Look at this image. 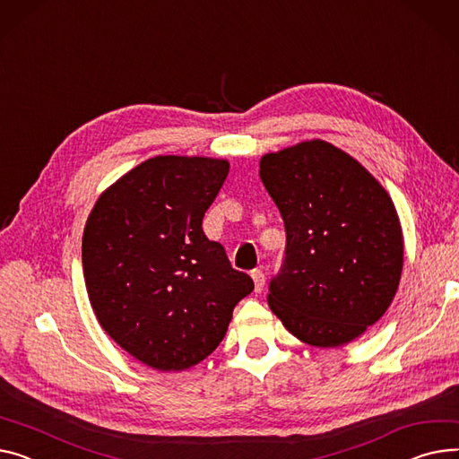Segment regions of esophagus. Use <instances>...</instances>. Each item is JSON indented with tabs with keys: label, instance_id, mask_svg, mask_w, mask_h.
I'll list each match as a JSON object with an SVG mask.
<instances>
[{
	"label": "esophagus",
	"instance_id": "34e87169",
	"mask_svg": "<svg viewBox=\"0 0 459 459\" xmlns=\"http://www.w3.org/2000/svg\"><path fill=\"white\" fill-rule=\"evenodd\" d=\"M253 281H255V291H262L264 290V284H265V274H264V271L262 269H255L253 271Z\"/></svg>",
	"mask_w": 459,
	"mask_h": 459
}]
</instances>
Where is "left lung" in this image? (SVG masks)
<instances>
[{"label": "left lung", "instance_id": "8db88e82", "mask_svg": "<svg viewBox=\"0 0 459 459\" xmlns=\"http://www.w3.org/2000/svg\"><path fill=\"white\" fill-rule=\"evenodd\" d=\"M260 178L286 227L267 302L312 347H340L375 325L399 288L404 243L380 182L323 140L269 152Z\"/></svg>", "mask_w": 459, "mask_h": 459}]
</instances>
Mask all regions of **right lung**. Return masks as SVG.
<instances>
[{
    "label": "right lung",
    "mask_w": 459,
    "mask_h": 459,
    "mask_svg": "<svg viewBox=\"0 0 459 459\" xmlns=\"http://www.w3.org/2000/svg\"><path fill=\"white\" fill-rule=\"evenodd\" d=\"M229 162L155 157L121 177L90 212L82 271L103 330L136 359L182 371L221 343L236 304L255 290L203 218Z\"/></svg>",
    "instance_id": "1"
}]
</instances>
